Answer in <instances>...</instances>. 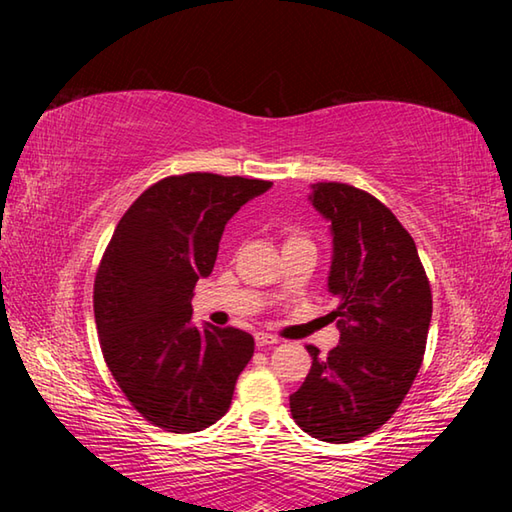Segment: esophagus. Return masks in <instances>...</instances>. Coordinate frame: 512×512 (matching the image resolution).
Here are the masks:
<instances>
[{"label": "esophagus", "instance_id": "esophagus-1", "mask_svg": "<svg viewBox=\"0 0 512 512\" xmlns=\"http://www.w3.org/2000/svg\"><path fill=\"white\" fill-rule=\"evenodd\" d=\"M255 343L257 347H266V345H277L279 339L268 332H255Z\"/></svg>", "mask_w": 512, "mask_h": 512}]
</instances>
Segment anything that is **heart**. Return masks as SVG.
Here are the masks:
<instances>
[{
    "mask_svg": "<svg viewBox=\"0 0 512 512\" xmlns=\"http://www.w3.org/2000/svg\"><path fill=\"white\" fill-rule=\"evenodd\" d=\"M297 242H310L308 235L303 233V231H299V228H295V231H290L288 239H286V244H297Z\"/></svg>",
    "mask_w": 512,
    "mask_h": 512,
    "instance_id": "1",
    "label": "heart"
}]
</instances>
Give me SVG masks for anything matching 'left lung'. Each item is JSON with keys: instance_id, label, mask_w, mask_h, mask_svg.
Wrapping results in <instances>:
<instances>
[{"instance_id": "obj_1", "label": "left lung", "mask_w": 512, "mask_h": 512, "mask_svg": "<svg viewBox=\"0 0 512 512\" xmlns=\"http://www.w3.org/2000/svg\"><path fill=\"white\" fill-rule=\"evenodd\" d=\"M312 206L332 224L328 288L341 343L290 396L292 418L312 438L345 444L383 427L422 365L431 286L413 237L374 195L343 182L312 184Z\"/></svg>"}]
</instances>
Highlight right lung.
Instances as JSON below:
<instances>
[{
  "label": "right lung",
  "instance_id": "right-lung-1",
  "mask_svg": "<svg viewBox=\"0 0 512 512\" xmlns=\"http://www.w3.org/2000/svg\"><path fill=\"white\" fill-rule=\"evenodd\" d=\"M266 180L217 173L162 178L121 217L94 279L103 358L132 407L154 427L195 433L231 407L255 352L237 328L198 330L193 288L209 277L226 222Z\"/></svg>",
  "mask_w": 512,
  "mask_h": 512
}]
</instances>
